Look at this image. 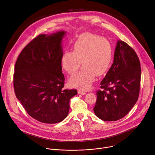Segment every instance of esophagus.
<instances>
[{
	"mask_svg": "<svg viewBox=\"0 0 155 155\" xmlns=\"http://www.w3.org/2000/svg\"><path fill=\"white\" fill-rule=\"evenodd\" d=\"M78 94H82V95H84V94H86V93H85L84 91H83V90L79 89V90H78Z\"/></svg>",
	"mask_w": 155,
	"mask_h": 155,
	"instance_id": "1",
	"label": "esophagus"
}]
</instances>
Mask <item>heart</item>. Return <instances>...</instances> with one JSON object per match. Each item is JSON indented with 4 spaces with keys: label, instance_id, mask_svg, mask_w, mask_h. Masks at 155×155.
<instances>
[{
    "label": "heart",
    "instance_id": "heart-1",
    "mask_svg": "<svg viewBox=\"0 0 155 155\" xmlns=\"http://www.w3.org/2000/svg\"><path fill=\"white\" fill-rule=\"evenodd\" d=\"M114 59L113 47L108 40L91 33H84L75 41L72 51L62 56V68L69 74H75L69 80L71 84L83 90L90 89L96 75H102L110 68Z\"/></svg>",
    "mask_w": 155,
    "mask_h": 155
}]
</instances>
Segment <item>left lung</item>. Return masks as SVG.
<instances>
[{
    "mask_svg": "<svg viewBox=\"0 0 155 155\" xmlns=\"http://www.w3.org/2000/svg\"><path fill=\"white\" fill-rule=\"evenodd\" d=\"M141 78L139 59L127 43L118 40L114 61L96 93L95 115L105 121L125 117L138 100Z\"/></svg>",
    "mask_w": 155,
    "mask_h": 155,
    "instance_id": "left-lung-1",
    "label": "left lung"
}]
</instances>
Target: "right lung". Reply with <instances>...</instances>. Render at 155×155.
Returning a JSON list of instances; mask_svg holds the SVG:
<instances>
[{
    "mask_svg": "<svg viewBox=\"0 0 155 155\" xmlns=\"http://www.w3.org/2000/svg\"><path fill=\"white\" fill-rule=\"evenodd\" d=\"M65 31L40 34L21 51L15 64L13 86L17 99L37 121L59 123L68 115L76 90H64L61 60Z\"/></svg>",
    "mask_w": 155,
    "mask_h": 155,
    "instance_id": "obj_1",
    "label": "right lung"
}]
</instances>
